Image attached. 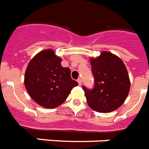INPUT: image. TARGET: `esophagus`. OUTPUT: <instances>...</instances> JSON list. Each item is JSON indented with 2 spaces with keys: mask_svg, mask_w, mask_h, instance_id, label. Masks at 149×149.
Masks as SVG:
<instances>
[{
  "mask_svg": "<svg viewBox=\"0 0 149 149\" xmlns=\"http://www.w3.org/2000/svg\"><path fill=\"white\" fill-rule=\"evenodd\" d=\"M77 81H78L79 85H81V78H78V80H77Z\"/></svg>",
  "mask_w": 149,
  "mask_h": 149,
  "instance_id": "obj_1",
  "label": "esophagus"
}]
</instances>
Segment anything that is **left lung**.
I'll list each match as a JSON object with an SVG mask.
<instances>
[{"mask_svg":"<svg viewBox=\"0 0 149 149\" xmlns=\"http://www.w3.org/2000/svg\"><path fill=\"white\" fill-rule=\"evenodd\" d=\"M94 77L93 88L82 87L87 102L97 112L116 110L125 101L130 90V81L125 66L119 58L104 52L91 59Z\"/></svg>","mask_w":149,"mask_h":149,"instance_id":"obj_1","label":"left lung"}]
</instances>
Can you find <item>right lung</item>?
I'll list each match as a JSON object with an SVG mask.
<instances>
[{"label": "right lung", "instance_id": "obj_1", "mask_svg": "<svg viewBox=\"0 0 149 149\" xmlns=\"http://www.w3.org/2000/svg\"><path fill=\"white\" fill-rule=\"evenodd\" d=\"M61 59L54 51L39 52L26 69L24 84L32 99L41 106L54 108L68 97L78 82L71 79V70L61 65Z\"/></svg>", "mask_w": 149, "mask_h": 149}]
</instances>
